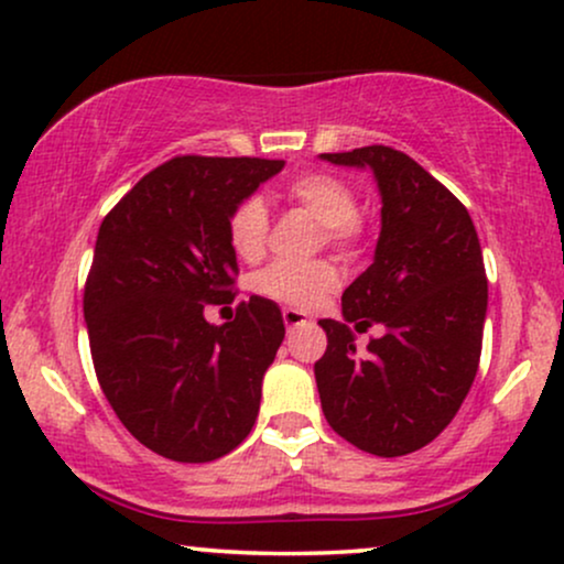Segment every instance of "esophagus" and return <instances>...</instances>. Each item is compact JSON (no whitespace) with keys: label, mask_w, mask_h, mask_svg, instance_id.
Returning <instances> with one entry per match:
<instances>
[{"label":"esophagus","mask_w":564,"mask_h":564,"mask_svg":"<svg viewBox=\"0 0 564 564\" xmlns=\"http://www.w3.org/2000/svg\"><path fill=\"white\" fill-rule=\"evenodd\" d=\"M283 323H286L289 330H294V327H299V325H310L312 319L306 317L304 312H299V310H291V306H286V310H283Z\"/></svg>","instance_id":"obj_1"}]
</instances>
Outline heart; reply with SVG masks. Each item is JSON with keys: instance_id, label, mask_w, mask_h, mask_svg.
Wrapping results in <instances>:
<instances>
[{"instance_id": "b5f03b06", "label": "heart", "mask_w": 564, "mask_h": 564, "mask_svg": "<svg viewBox=\"0 0 564 564\" xmlns=\"http://www.w3.org/2000/svg\"><path fill=\"white\" fill-rule=\"evenodd\" d=\"M283 199L319 220L327 245L344 249V252H354L359 247L361 234H365L359 203H356L354 189L338 176L325 174V171H304V174L291 176L283 184ZM268 210L260 197L241 199L226 224L231 249L247 262L262 258L268 245ZM335 286H338V270L327 260L273 262L254 278V289L262 296L302 306V310L315 306Z\"/></svg>"}]
</instances>
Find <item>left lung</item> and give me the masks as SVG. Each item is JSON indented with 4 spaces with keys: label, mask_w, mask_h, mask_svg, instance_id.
Returning <instances> with one entry per match:
<instances>
[{
    "label": "left lung",
    "mask_w": 564,
    "mask_h": 564,
    "mask_svg": "<svg viewBox=\"0 0 564 564\" xmlns=\"http://www.w3.org/2000/svg\"><path fill=\"white\" fill-rule=\"evenodd\" d=\"M369 166L382 197L375 262L344 291V319L315 365L319 403L335 434L359 451L398 458L453 422L479 369L487 273L466 205L411 155L388 145L323 153ZM386 333L355 351L356 332Z\"/></svg>",
    "instance_id": "1"
}]
</instances>
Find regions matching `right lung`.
<instances>
[{
	"label": "right lung",
	"instance_id": "1",
	"mask_svg": "<svg viewBox=\"0 0 564 564\" xmlns=\"http://www.w3.org/2000/svg\"><path fill=\"white\" fill-rule=\"evenodd\" d=\"M283 161L176 155L145 174L98 229L83 312L106 401L148 451L208 463L252 432L262 375L286 327L275 302L249 296L231 323L239 265L231 210Z\"/></svg>",
	"mask_w": 564,
	"mask_h": 564
}]
</instances>
